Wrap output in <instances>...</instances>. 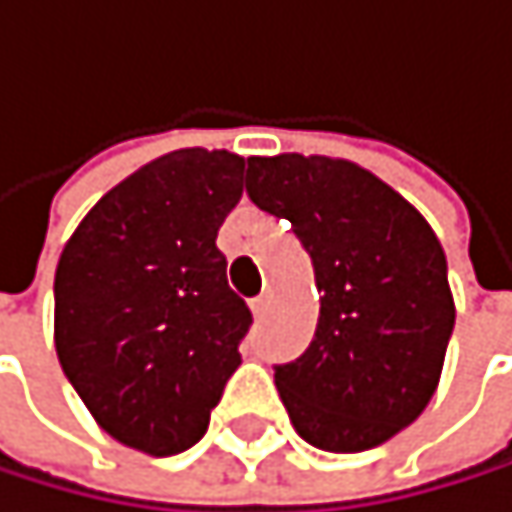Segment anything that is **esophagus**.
Instances as JSON below:
<instances>
[{
  "instance_id": "obj_1",
  "label": "esophagus",
  "mask_w": 512,
  "mask_h": 512,
  "mask_svg": "<svg viewBox=\"0 0 512 512\" xmlns=\"http://www.w3.org/2000/svg\"><path fill=\"white\" fill-rule=\"evenodd\" d=\"M268 305H271V299H268V296L253 299V305H250V308H253V317H256V320H262V317L268 314Z\"/></svg>"
}]
</instances>
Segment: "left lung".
<instances>
[{
  "instance_id": "1",
  "label": "left lung",
  "mask_w": 512,
  "mask_h": 512,
  "mask_svg": "<svg viewBox=\"0 0 512 512\" xmlns=\"http://www.w3.org/2000/svg\"><path fill=\"white\" fill-rule=\"evenodd\" d=\"M247 195L293 225L320 293L308 351L274 366L296 433L323 452L381 446L440 385L455 302L437 235L403 195L342 158H250Z\"/></svg>"
}]
</instances>
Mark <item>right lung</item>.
Here are the masks:
<instances>
[{
    "mask_svg": "<svg viewBox=\"0 0 512 512\" xmlns=\"http://www.w3.org/2000/svg\"><path fill=\"white\" fill-rule=\"evenodd\" d=\"M241 173L225 149L167 152L109 189L60 253V366L94 421L137 452L195 446L241 366L253 314L216 247Z\"/></svg>",
    "mask_w": 512,
    "mask_h": 512,
    "instance_id": "right-lung-1",
    "label": "right lung"
}]
</instances>
